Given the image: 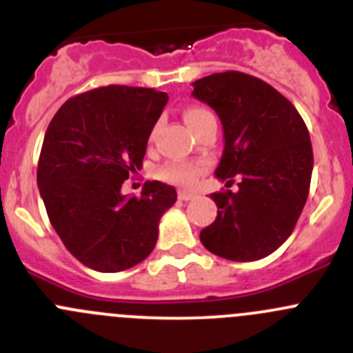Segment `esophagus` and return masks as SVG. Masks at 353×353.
<instances>
[{
    "label": "esophagus",
    "mask_w": 353,
    "mask_h": 353,
    "mask_svg": "<svg viewBox=\"0 0 353 353\" xmlns=\"http://www.w3.org/2000/svg\"><path fill=\"white\" fill-rule=\"evenodd\" d=\"M177 196H179V199H183V201H190V199L196 198V194L191 193V191H179V194H177Z\"/></svg>",
    "instance_id": "1"
}]
</instances>
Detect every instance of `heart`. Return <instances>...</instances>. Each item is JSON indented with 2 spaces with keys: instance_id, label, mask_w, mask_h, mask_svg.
I'll use <instances>...</instances> for the list:
<instances>
[{
  "instance_id": "heart-1",
  "label": "heart",
  "mask_w": 353,
  "mask_h": 353,
  "mask_svg": "<svg viewBox=\"0 0 353 353\" xmlns=\"http://www.w3.org/2000/svg\"><path fill=\"white\" fill-rule=\"evenodd\" d=\"M213 116L208 109L205 108H188L186 112H184V117H186L188 124L193 130L196 124L201 123L203 119L206 117ZM203 172V165L201 163H186V162H169L165 165L160 167L157 170V177L165 183L176 184V186H183V188H190L193 186L194 181L198 179L199 174Z\"/></svg>"
}]
</instances>
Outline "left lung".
I'll list each match as a JSON object with an SVG mask.
<instances>
[{"mask_svg":"<svg viewBox=\"0 0 353 353\" xmlns=\"http://www.w3.org/2000/svg\"><path fill=\"white\" fill-rule=\"evenodd\" d=\"M193 95L215 109L225 147L215 170L239 191L212 193L216 219L199 232L213 254L256 261L272 254L295 229L309 194L312 147L307 126L279 90L241 71L199 78ZM230 188V186H229Z\"/></svg>","mask_w":353,"mask_h":353,"instance_id":"obj_1","label":"left lung"}]
</instances>
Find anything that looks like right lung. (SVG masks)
Segmentation results:
<instances>
[{
	"instance_id": "add662e5",
	"label": "right lung",
	"mask_w": 353,
	"mask_h": 353,
	"mask_svg": "<svg viewBox=\"0 0 353 353\" xmlns=\"http://www.w3.org/2000/svg\"><path fill=\"white\" fill-rule=\"evenodd\" d=\"M169 95L108 85L68 99L46 131L37 184L49 222L80 263L116 273L154 251L159 222L176 203L172 186L147 181L141 196L121 186L141 169Z\"/></svg>"
}]
</instances>
